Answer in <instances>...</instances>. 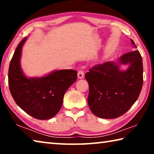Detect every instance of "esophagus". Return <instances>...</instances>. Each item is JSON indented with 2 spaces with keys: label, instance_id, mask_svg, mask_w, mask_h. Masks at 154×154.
<instances>
[{
  "label": "esophagus",
  "instance_id": "1",
  "mask_svg": "<svg viewBox=\"0 0 154 154\" xmlns=\"http://www.w3.org/2000/svg\"><path fill=\"white\" fill-rule=\"evenodd\" d=\"M77 76L79 79H82V78L84 77V72H83V71H82V70H79V71H78Z\"/></svg>",
  "mask_w": 154,
  "mask_h": 154
}]
</instances>
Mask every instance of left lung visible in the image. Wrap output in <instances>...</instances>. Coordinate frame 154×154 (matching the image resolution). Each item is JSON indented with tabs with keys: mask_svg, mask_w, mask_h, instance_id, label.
Masks as SVG:
<instances>
[{
	"mask_svg": "<svg viewBox=\"0 0 154 154\" xmlns=\"http://www.w3.org/2000/svg\"><path fill=\"white\" fill-rule=\"evenodd\" d=\"M127 63L128 69L119 70V64ZM143 72L142 57L138 50L124 54L119 63L106 62L89 69L85 77L89 84L88 103L93 114L100 118L113 119L128 111L141 91Z\"/></svg>",
	"mask_w": 154,
	"mask_h": 154,
	"instance_id": "obj_1",
	"label": "left lung"
}]
</instances>
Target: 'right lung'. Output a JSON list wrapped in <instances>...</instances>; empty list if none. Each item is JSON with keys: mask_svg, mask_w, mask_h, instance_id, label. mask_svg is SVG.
<instances>
[{"mask_svg": "<svg viewBox=\"0 0 154 154\" xmlns=\"http://www.w3.org/2000/svg\"><path fill=\"white\" fill-rule=\"evenodd\" d=\"M27 37L18 44L10 62L8 82L15 102L26 113L38 119H48L58 113L65 92L76 82L77 72L65 69L45 77L27 78L20 66L22 48Z\"/></svg>", "mask_w": 154, "mask_h": 154, "instance_id": "obj_1", "label": "right lung"}]
</instances>
